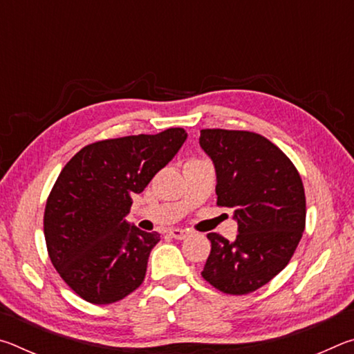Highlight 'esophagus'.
Returning a JSON list of instances; mask_svg holds the SVG:
<instances>
[{"label": "esophagus", "instance_id": "34e87169", "mask_svg": "<svg viewBox=\"0 0 354 354\" xmlns=\"http://www.w3.org/2000/svg\"><path fill=\"white\" fill-rule=\"evenodd\" d=\"M170 236L178 239V241H183V239L189 236V232L185 230H179V227H173V230H170Z\"/></svg>", "mask_w": 354, "mask_h": 354}]
</instances>
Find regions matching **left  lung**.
I'll return each mask as SVG.
<instances>
[{"label": "left lung", "mask_w": 354, "mask_h": 354, "mask_svg": "<svg viewBox=\"0 0 354 354\" xmlns=\"http://www.w3.org/2000/svg\"><path fill=\"white\" fill-rule=\"evenodd\" d=\"M200 145L217 173V205L234 209L239 234L217 232L201 277L230 295L266 286L289 263L306 225V196L292 160L250 131L201 129Z\"/></svg>", "instance_id": "left-lung-1"}]
</instances>
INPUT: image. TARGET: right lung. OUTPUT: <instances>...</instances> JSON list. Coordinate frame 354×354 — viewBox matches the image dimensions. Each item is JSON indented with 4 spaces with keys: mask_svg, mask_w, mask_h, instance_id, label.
I'll return each instance as SVG.
<instances>
[{
    "mask_svg": "<svg viewBox=\"0 0 354 354\" xmlns=\"http://www.w3.org/2000/svg\"><path fill=\"white\" fill-rule=\"evenodd\" d=\"M187 139L183 128L127 136L80 149L46 200L44 232L53 266L75 293L111 304L139 287L160 239L127 221L140 194Z\"/></svg>",
    "mask_w": 354,
    "mask_h": 354,
    "instance_id": "1",
    "label": "right lung"
}]
</instances>
